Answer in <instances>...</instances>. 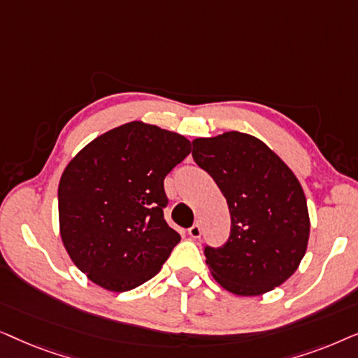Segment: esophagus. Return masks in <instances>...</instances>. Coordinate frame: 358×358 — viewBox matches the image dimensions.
<instances>
[{
    "label": "esophagus",
    "instance_id": "1",
    "mask_svg": "<svg viewBox=\"0 0 358 358\" xmlns=\"http://www.w3.org/2000/svg\"><path fill=\"white\" fill-rule=\"evenodd\" d=\"M200 234H202V228H200L199 223H195V224H192V227L189 228V236L190 238L197 239V238H200Z\"/></svg>",
    "mask_w": 358,
    "mask_h": 358
}]
</instances>
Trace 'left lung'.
Instances as JSON below:
<instances>
[{"mask_svg": "<svg viewBox=\"0 0 358 358\" xmlns=\"http://www.w3.org/2000/svg\"><path fill=\"white\" fill-rule=\"evenodd\" d=\"M194 161L228 202L231 231L222 248L205 246L220 285L257 296L293 275L306 252L310 217L292 169L266 143L241 131L192 141Z\"/></svg>", "mask_w": 358, "mask_h": 358, "instance_id": "8db88e82", "label": "left lung"}]
</instances>
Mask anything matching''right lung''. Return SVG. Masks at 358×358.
<instances>
[{
    "label": "right lung",
    "mask_w": 358,
    "mask_h": 358,
    "mask_svg": "<svg viewBox=\"0 0 358 358\" xmlns=\"http://www.w3.org/2000/svg\"><path fill=\"white\" fill-rule=\"evenodd\" d=\"M190 151L182 135L130 122L68 163L58 184L60 234L91 282L127 292L159 272L180 241L164 220V178Z\"/></svg>",
    "instance_id": "right-lung-1"
}]
</instances>
